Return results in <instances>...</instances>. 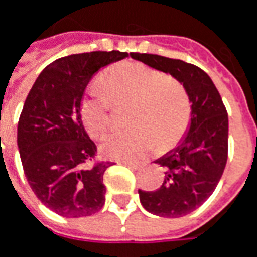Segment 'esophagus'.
Returning a JSON list of instances; mask_svg holds the SVG:
<instances>
[{
	"mask_svg": "<svg viewBox=\"0 0 257 257\" xmlns=\"http://www.w3.org/2000/svg\"><path fill=\"white\" fill-rule=\"evenodd\" d=\"M120 164H125L128 167H132V168H142L147 165V161H138V162H132V161H119Z\"/></svg>",
	"mask_w": 257,
	"mask_h": 257,
	"instance_id": "1",
	"label": "esophagus"
}]
</instances>
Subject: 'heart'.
I'll return each mask as SVG.
<instances>
[{
	"mask_svg": "<svg viewBox=\"0 0 257 257\" xmlns=\"http://www.w3.org/2000/svg\"><path fill=\"white\" fill-rule=\"evenodd\" d=\"M101 86H92L80 105L86 131L100 138L112 125L113 102L132 105L134 129L115 132L102 144V152L117 160H137L155 145L173 148L183 138L191 117V103L185 87L177 79L138 62H123L100 77Z\"/></svg>",
	"mask_w": 257,
	"mask_h": 257,
	"instance_id": "heart-1",
	"label": "heart"
}]
</instances>
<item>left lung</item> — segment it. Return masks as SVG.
Instances as JSON below:
<instances>
[{
	"label": "left lung",
	"mask_w": 257,
	"mask_h": 257,
	"mask_svg": "<svg viewBox=\"0 0 257 257\" xmlns=\"http://www.w3.org/2000/svg\"><path fill=\"white\" fill-rule=\"evenodd\" d=\"M135 60L170 73L185 87L191 102V123L183 141L157 160L165 168L155 191L138 190L145 210L160 217H183L214 193L229 151V116L217 87L191 63L158 54L131 53Z\"/></svg>",
	"instance_id": "1"
}]
</instances>
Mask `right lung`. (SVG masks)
I'll return each mask as SVG.
<instances>
[{"label":"right lung","mask_w":257,"mask_h":257,"mask_svg":"<svg viewBox=\"0 0 257 257\" xmlns=\"http://www.w3.org/2000/svg\"><path fill=\"white\" fill-rule=\"evenodd\" d=\"M128 53L90 51L50 63L34 82L17 129L28 184L40 201L63 217H86L105 204L103 174L110 161H97V147L84 131L80 103L84 89L102 67Z\"/></svg>","instance_id":"right-lung-1"}]
</instances>
